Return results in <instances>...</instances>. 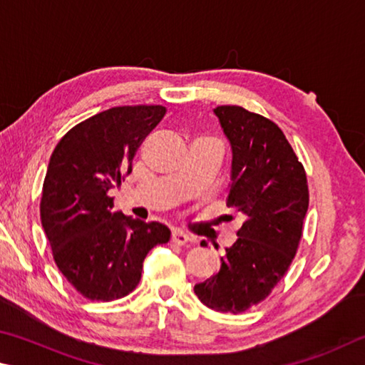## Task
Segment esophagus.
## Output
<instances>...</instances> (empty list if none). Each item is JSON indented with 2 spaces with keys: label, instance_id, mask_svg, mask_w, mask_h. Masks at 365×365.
I'll return each instance as SVG.
<instances>
[{
  "label": "esophagus",
  "instance_id": "34e87169",
  "mask_svg": "<svg viewBox=\"0 0 365 365\" xmlns=\"http://www.w3.org/2000/svg\"><path fill=\"white\" fill-rule=\"evenodd\" d=\"M171 240L175 242L176 245H186L190 239H189L187 234H184L182 231H179V229H178V231H173Z\"/></svg>",
  "mask_w": 365,
  "mask_h": 365
}]
</instances>
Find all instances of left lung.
<instances>
[{
	"instance_id": "1",
	"label": "left lung",
	"mask_w": 365,
	"mask_h": 365,
	"mask_svg": "<svg viewBox=\"0 0 365 365\" xmlns=\"http://www.w3.org/2000/svg\"><path fill=\"white\" fill-rule=\"evenodd\" d=\"M213 112L232 149L226 205L244 222L221 258L220 272L194 292L208 308L239 314L269 297L289 271L303 235L309 190L302 162L274 121L239 106Z\"/></svg>"
}]
</instances>
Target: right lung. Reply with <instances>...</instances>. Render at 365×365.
<instances>
[{
    "mask_svg": "<svg viewBox=\"0 0 365 365\" xmlns=\"http://www.w3.org/2000/svg\"><path fill=\"white\" fill-rule=\"evenodd\" d=\"M165 113L163 106L112 107L73 126L51 155L41 225L59 271L93 302L131 293L147 253L170 240L165 225L115 212L108 195L130 175L138 147Z\"/></svg>",
    "mask_w": 365,
    "mask_h": 365,
    "instance_id": "right-lung-1",
    "label": "right lung"
}]
</instances>
